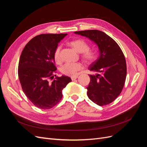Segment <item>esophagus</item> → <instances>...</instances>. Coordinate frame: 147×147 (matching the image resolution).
Returning a JSON list of instances; mask_svg holds the SVG:
<instances>
[{"mask_svg":"<svg viewBox=\"0 0 147 147\" xmlns=\"http://www.w3.org/2000/svg\"><path fill=\"white\" fill-rule=\"evenodd\" d=\"M77 78H78V76L76 75V76H74L71 77V79H72V80H76Z\"/></svg>","mask_w":147,"mask_h":147,"instance_id":"34e87169","label":"esophagus"}]
</instances>
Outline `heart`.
Segmentation results:
<instances>
[{"mask_svg": "<svg viewBox=\"0 0 147 147\" xmlns=\"http://www.w3.org/2000/svg\"><path fill=\"white\" fill-rule=\"evenodd\" d=\"M70 45L73 47L75 50L79 53H82L84 60L91 63L96 59V53L94 51L89 50L88 43L83 39H77L69 42ZM61 46H57L54 52V59L56 63L60 61V50ZM83 69V65L80 63H67L61 66V72L64 75L67 76H76L78 71Z\"/></svg>", "mask_w": 147, "mask_h": 147, "instance_id": "b5f03b06", "label": "heart"}]
</instances>
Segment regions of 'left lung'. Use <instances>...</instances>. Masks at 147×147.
I'll list each match as a JSON object with an SVG mask.
<instances>
[{"instance_id": "left-lung-1", "label": "left lung", "mask_w": 147, "mask_h": 147, "mask_svg": "<svg viewBox=\"0 0 147 147\" xmlns=\"http://www.w3.org/2000/svg\"><path fill=\"white\" fill-rule=\"evenodd\" d=\"M74 33L88 38L98 47V58L89 67L97 74L90 75L87 95L97 105H107L117 98L125 83L127 69L123 53L117 43L102 31L86 30Z\"/></svg>"}]
</instances>
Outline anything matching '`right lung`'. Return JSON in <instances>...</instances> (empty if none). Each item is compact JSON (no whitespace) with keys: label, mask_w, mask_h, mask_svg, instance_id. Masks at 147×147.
<instances>
[{"label":"right lung","mask_w":147,"mask_h":147,"mask_svg":"<svg viewBox=\"0 0 147 147\" xmlns=\"http://www.w3.org/2000/svg\"><path fill=\"white\" fill-rule=\"evenodd\" d=\"M67 35H37L26 44L20 56L18 77L22 89L29 100L40 109H50L59 103L63 97L62 91L72 81L65 75L49 81L54 78L56 70L55 50Z\"/></svg>","instance_id":"add662e5"}]
</instances>
